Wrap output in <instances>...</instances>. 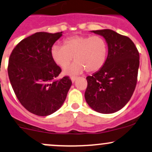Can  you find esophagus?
Masks as SVG:
<instances>
[{
	"label": "esophagus",
	"instance_id": "esophagus-1",
	"mask_svg": "<svg viewBox=\"0 0 152 152\" xmlns=\"http://www.w3.org/2000/svg\"><path fill=\"white\" fill-rule=\"evenodd\" d=\"M76 78H77V77H76V76H71V81H72L73 83L74 82V81H76Z\"/></svg>",
	"mask_w": 152,
	"mask_h": 152
}]
</instances>
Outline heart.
<instances>
[{
  "label": "heart",
  "mask_w": 152,
  "mask_h": 152,
  "mask_svg": "<svg viewBox=\"0 0 152 152\" xmlns=\"http://www.w3.org/2000/svg\"><path fill=\"white\" fill-rule=\"evenodd\" d=\"M107 55V44L100 36L74 35L66 38L63 45H54L52 47L51 56L56 64L66 68L72 62H75L64 71L67 75L94 72L102 67Z\"/></svg>",
  "instance_id": "b5f03b06"
}]
</instances>
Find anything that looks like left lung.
<instances>
[{"mask_svg":"<svg viewBox=\"0 0 152 152\" xmlns=\"http://www.w3.org/2000/svg\"><path fill=\"white\" fill-rule=\"evenodd\" d=\"M105 39L108 55L99 71L86 77L84 96L90 107L103 114L126 105L137 83L139 53L133 41L111 29L92 31Z\"/></svg>","mask_w":152,"mask_h":152,"instance_id":"1","label":"left lung"}]
</instances>
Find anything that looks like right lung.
Returning <instances> with one entry per match:
<instances>
[{
    "mask_svg": "<svg viewBox=\"0 0 152 152\" xmlns=\"http://www.w3.org/2000/svg\"><path fill=\"white\" fill-rule=\"evenodd\" d=\"M61 32H37L22 39L9 57L8 73L16 97L25 109L39 116L57 111L64 102L72 82L57 77L61 68L51 56Z\"/></svg>",
    "mask_w": 152,
    "mask_h": 152,
    "instance_id": "add662e5",
    "label": "right lung"
}]
</instances>
